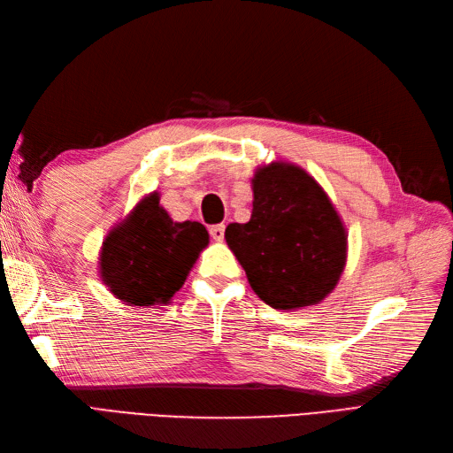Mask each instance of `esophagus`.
<instances>
[{
  "label": "esophagus",
  "mask_w": 453,
  "mask_h": 453,
  "mask_svg": "<svg viewBox=\"0 0 453 453\" xmlns=\"http://www.w3.org/2000/svg\"><path fill=\"white\" fill-rule=\"evenodd\" d=\"M224 235H226V226L224 224L211 226V237L214 241H224Z\"/></svg>",
  "instance_id": "1"
}]
</instances>
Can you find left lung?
Returning <instances> with one entry per match:
<instances>
[{
    "mask_svg": "<svg viewBox=\"0 0 453 453\" xmlns=\"http://www.w3.org/2000/svg\"><path fill=\"white\" fill-rule=\"evenodd\" d=\"M252 193L249 222L226 229L252 291L275 310L319 304L346 264V229L327 193L287 162L258 168Z\"/></svg>",
    "mask_w": 453,
    "mask_h": 453,
    "instance_id": "obj_1",
    "label": "left lung"
}]
</instances>
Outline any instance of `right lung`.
Instances as JSON below:
<instances>
[{
	"label": "right lung",
	"instance_id": "1",
	"mask_svg": "<svg viewBox=\"0 0 453 453\" xmlns=\"http://www.w3.org/2000/svg\"><path fill=\"white\" fill-rule=\"evenodd\" d=\"M206 245L203 224L173 222L150 193L103 241L101 280L126 304H168Z\"/></svg>",
	"mask_w": 453,
	"mask_h": 453
}]
</instances>
